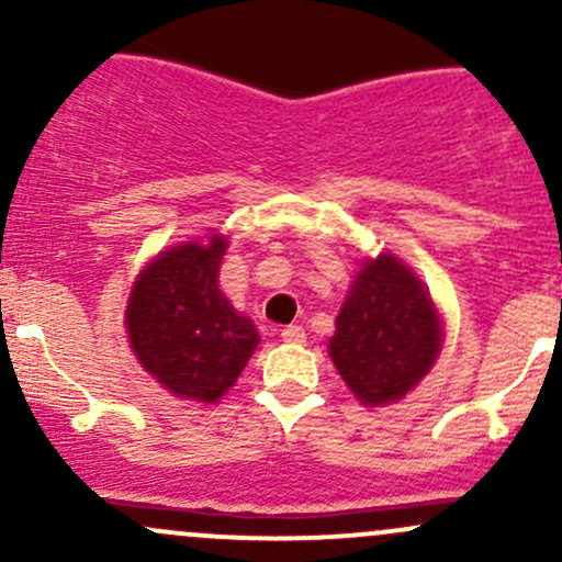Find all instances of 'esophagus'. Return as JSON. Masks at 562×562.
Listing matches in <instances>:
<instances>
[{
	"label": "esophagus",
	"instance_id": "1",
	"mask_svg": "<svg viewBox=\"0 0 562 562\" xmlns=\"http://www.w3.org/2000/svg\"><path fill=\"white\" fill-rule=\"evenodd\" d=\"M307 339L302 326H285L282 328V342H291V345H302Z\"/></svg>",
	"mask_w": 562,
	"mask_h": 562
}]
</instances>
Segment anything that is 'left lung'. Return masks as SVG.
Listing matches in <instances>:
<instances>
[{"label": "left lung", "mask_w": 562, "mask_h": 562, "mask_svg": "<svg viewBox=\"0 0 562 562\" xmlns=\"http://www.w3.org/2000/svg\"><path fill=\"white\" fill-rule=\"evenodd\" d=\"M328 339L334 367L361 405L402 400L443 345V323L411 266L383 252L361 263Z\"/></svg>", "instance_id": "obj_1"}]
</instances>
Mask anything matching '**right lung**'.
<instances>
[{
  "instance_id": "obj_1",
  "label": "right lung",
  "mask_w": 562,
  "mask_h": 562,
  "mask_svg": "<svg viewBox=\"0 0 562 562\" xmlns=\"http://www.w3.org/2000/svg\"><path fill=\"white\" fill-rule=\"evenodd\" d=\"M228 239L162 249L127 299V337L138 364L173 396L217 402L258 348V328L236 313L217 277Z\"/></svg>"
}]
</instances>
